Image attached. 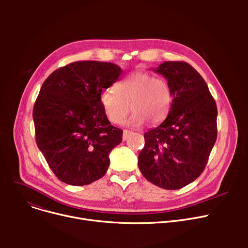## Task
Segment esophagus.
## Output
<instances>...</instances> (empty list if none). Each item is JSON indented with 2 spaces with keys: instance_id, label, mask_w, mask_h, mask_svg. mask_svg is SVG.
Wrapping results in <instances>:
<instances>
[{
  "instance_id": "34e87169",
  "label": "esophagus",
  "mask_w": 248,
  "mask_h": 248,
  "mask_svg": "<svg viewBox=\"0 0 248 248\" xmlns=\"http://www.w3.org/2000/svg\"><path fill=\"white\" fill-rule=\"evenodd\" d=\"M132 134V132L131 131H127V129H124V134H123V140H125L126 139H127V137Z\"/></svg>"
}]
</instances>
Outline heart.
Here are the masks:
<instances>
[{
  "mask_svg": "<svg viewBox=\"0 0 248 248\" xmlns=\"http://www.w3.org/2000/svg\"><path fill=\"white\" fill-rule=\"evenodd\" d=\"M173 90L164 77H155L146 71H137L115 85V93L107 89L99 96L100 106L108 120L121 124L134 111L127 124L139 126L147 121L157 124L165 120L173 103Z\"/></svg>",
  "mask_w": 248,
  "mask_h": 248,
  "instance_id": "heart-1",
  "label": "heart"
}]
</instances>
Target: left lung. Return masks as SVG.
I'll list each match as a JSON object with an SVG mask.
<instances>
[{
    "label": "left lung",
    "mask_w": 248,
    "mask_h": 248,
    "mask_svg": "<svg viewBox=\"0 0 248 248\" xmlns=\"http://www.w3.org/2000/svg\"><path fill=\"white\" fill-rule=\"evenodd\" d=\"M173 90L166 120L144 135L140 170L167 190L181 189L204 171L217 139V106L203 77L185 61H166L155 69Z\"/></svg>",
    "instance_id": "1"
}]
</instances>
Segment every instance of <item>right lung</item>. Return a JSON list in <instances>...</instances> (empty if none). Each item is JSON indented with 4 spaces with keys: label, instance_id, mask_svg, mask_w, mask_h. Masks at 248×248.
I'll list each match as a JSON object with an SVG mask.
<instances>
[{
    "label": "right lung",
    "instance_id": "1",
    "mask_svg": "<svg viewBox=\"0 0 248 248\" xmlns=\"http://www.w3.org/2000/svg\"><path fill=\"white\" fill-rule=\"evenodd\" d=\"M121 73L113 63L76 61L43 82L33 108L36 144L61 182L83 186L106 175L123 131L111 125L99 96Z\"/></svg>",
    "mask_w": 248,
    "mask_h": 248
}]
</instances>
